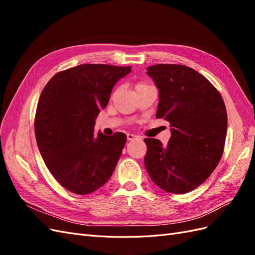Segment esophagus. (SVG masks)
I'll return each instance as SVG.
<instances>
[{
  "mask_svg": "<svg viewBox=\"0 0 255 255\" xmlns=\"http://www.w3.org/2000/svg\"><path fill=\"white\" fill-rule=\"evenodd\" d=\"M128 137V140H136V139H140L139 136H136L134 134H128L127 135Z\"/></svg>",
  "mask_w": 255,
  "mask_h": 255,
  "instance_id": "obj_1",
  "label": "esophagus"
}]
</instances>
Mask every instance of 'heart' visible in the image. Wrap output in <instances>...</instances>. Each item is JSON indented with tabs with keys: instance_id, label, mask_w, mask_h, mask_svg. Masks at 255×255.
Wrapping results in <instances>:
<instances>
[{
	"instance_id": "heart-1",
	"label": "heart",
	"mask_w": 255,
	"mask_h": 255,
	"mask_svg": "<svg viewBox=\"0 0 255 255\" xmlns=\"http://www.w3.org/2000/svg\"><path fill=\"white\" fill-rule=\"evenodd\" d=\"M142 86H146V85L143 84V83H138V84L136 85V88H139V87H142Z\"/></svg>"
}]
</instances>
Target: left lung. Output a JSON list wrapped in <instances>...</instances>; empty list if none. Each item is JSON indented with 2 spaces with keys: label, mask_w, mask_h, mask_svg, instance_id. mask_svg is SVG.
<instances>
[{
  "label": "left lung",
  "mask_w": 255,
  "mask_h": 255,
  "mask_svg": "<svg viewBox=\"0 0 255 255\" xmlns=\"http://www.w3.org/2000/svg\"><path fill=\"white\" fill-rule=\"evenodd\" d=\"M146 74L158 89L156 118L170 123L167 145L145 138L144 166L151 180L171 194L200 186L217 167L223 153L228 116L213 85L194 69L154 65Z\"/></svg>",
  "instance_id": "8db88e82"
}]
</instances>
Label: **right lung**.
<instances>
[{
  "label": "right lung",
  "instance_id": "1",
  "mask_svg": "<svg viewBox=\"0 0 255 255\" xmlns=\"http://www.w3.org/2000/svg\"><path fill=\"white\" fill-rule=\"evenodd\" d=\"M130 68L80 65L54 75L41 92L35 117L38 149L57 182L74 194L103 186L121 156L126 134L94 132L115 84Z\"/></svg>",
  "mask_w": 255,
  "mask_h": 255
}]
</instances>
